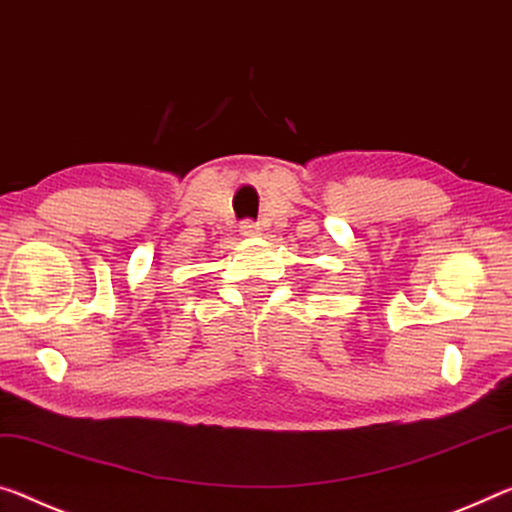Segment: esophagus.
Here are the masks:
<instances>
[{"instance_id":"34e87169","label":"esophagus","mask_w":512,"mask_h":512,"mask_svg":"<svg viewBox=\"0 0 512 512\" xmlns=\"http://www.w3.org/2000/svg\"><path fill=\"white\" fill-rule=\"evenodd\" d=\"M239 232L243 234V237H257V234H259V225H257L255 221H250V218H246V221H241Z\"/></svg>"}]
</instances>
